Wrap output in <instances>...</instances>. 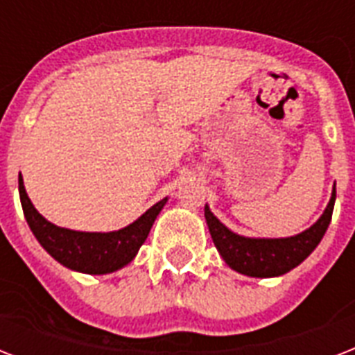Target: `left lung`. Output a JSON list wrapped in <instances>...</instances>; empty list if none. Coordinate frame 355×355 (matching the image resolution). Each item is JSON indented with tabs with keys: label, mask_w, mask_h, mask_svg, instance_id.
<instances>
[{
	"label": "left lung",
	"mask_w": 355,
	"mask_h": 355,
	"mask_svg": "<svg viewBox=\"0 0 355 355\" xmlns=\"http://www.w3.org/2000/svg\"><path fill=\"white\" fill-rule=\"evenodd\" d=\"M336 205V184L331 189L330 202L322 216L304 232L289 237H247L232 232L205 206V217L214 245L225 263L239 275L252 278H275L300 265L313 252L324 237L331 221Z\"/></svg>",
	"instance_id": "obj_1"
}]
</instances>
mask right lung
Here are the masks:
<instances>
[{"label":"right lung","instance_id":"add662e5","mask_svg":"<svg viewBox=\"0 0 355 355\" xmlns=\"http://www.w3.org/2000/svg\"><path fill=\"white\" fill-rule=\"evenodd\" d=\"M18 189L25 221L44 250L64 267L85 275H108L130 263L167 202V197L158 200L144 216L119 230L80 232L47 221L31 202L21 175L18 177Z\"/></svg>","mask_w":355,"mask_h":355}]
</instances>
